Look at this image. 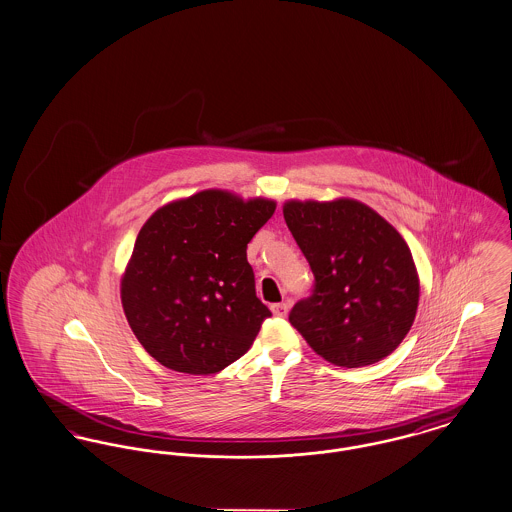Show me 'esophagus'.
Wrapping results in <instances>:
<instances>
[{
	"label": "esophagus",
	"instance_id": "obj_1",
	"mask_svg": "<svg viewBox=\"0 0 512 512\" xmlns=\"http://www.w3.org/2000/svg\"><path fill=\"white\" fill-rule=\"evenodd\" d=\"M272 312L275 316H287L289 312V303H279V305H272Z\"/></svg>",
	"mask_w": 512,
	"mask_h": 512
}]
</instances>
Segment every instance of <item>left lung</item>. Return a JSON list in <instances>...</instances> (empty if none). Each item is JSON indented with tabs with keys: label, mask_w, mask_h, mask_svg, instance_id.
<instances>
[{
	"label": "left lung",
	"mask_w": 512,
	"mask_h": 512,
	"mask_svg": "<svg viewBox=\"0 0 512 512\" xmlns=\"http://www.w3.org/2000/svg\"><path fill=\"white\" fill-rule=\"evenodd\" d=\"M285 223L314 273V293L289 322L336 367H367L408 336L419 275L406 240L373 207L351 198L289 200Z\"/></svg>",
	"instance_id": "obj_1"
}]
</instances>
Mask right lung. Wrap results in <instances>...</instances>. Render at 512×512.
Wrapping results in <instances>:
<instances>
[{"instance_id": "obj_1", "label": "right lung", "mask_w": 512, "mask_h": 512, "mask_svg": "<svg viewBox=\"0 0 512 512\" xmlns=\"http://www.w3.org/2000/svg\"><path fill=\"white\" fill-rule=\"evenodd\" d=\"M273 211L268 198L211 188L145 221L120 297L137 341L163 367L213 375L250 349L272 312L256 297L246 246Z\"/></svg>"}]
</instances>
